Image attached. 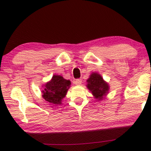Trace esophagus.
I'll return each instance as SVG.
<instances>
[{
  "mask_svg": "<svg viewBox=\"0 0 151 151\" xmlns=\"http://www.w3.org/2000/svg\"><path fill=\"white\" fill-rule=\"evenodd\" d=\"M74 83H75L76 85H80V84H81L82 83V80L81 79H77L74 81Z\"/></svg>",
  "mask_w": 151,
  "mask_h": 151,
  "instance_id": "34e87169",
  "label": "esophagus"
}]
</instances>
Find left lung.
Segmentation results:
<instances>
[{
    "instance_id": "1",
    "label": "left lung",
    "mask_w": 151,
    "mask_h": 151,
    "mask_svg": "<svg viewBox=\"0 0 151 151\" xmlns=\"http://www.w3.org/2000/svg\"><path fill=\"white\" fill-rule=\"evenodd\" d=\"M86 87L92 93L93 96L97 100H103L106 96L109 90V86L107 82L103 80L102 76L98 73H92L86 80Z\"/></svg>"
}]
</instances>
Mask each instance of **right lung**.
Instances as JSON below:
<instances>
[{
    "label": "right lung",
    "instance_id": "obj_1",
    "mask_svg": "<svg viewBox=\"0 0 151 151\" xmlns=\"http://www.w3.org/2000/svg\"><path fill=\"white\" fill-rule=\"evenodd\" d=\"M70 85V80H65L61 76L53 75L50 81L45 84V88L42 91L43 98L52 104H60Z\"/></svg>",
    "mask_w": 151,
    "mask_h": 151
}]
</instances>
